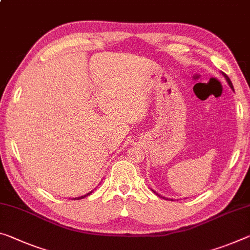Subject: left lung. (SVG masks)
I'll return each mask as SVG.
<instances>
[{"mask_svg":"<svg viewBox=\"0 0 250 250\" xmlns=\"http://www.w3.org/2000/svg\"><path fill=\"white\" fill-rule=\"evenodd\" d=\"M221 73H223V75H224V77H225V79H226V81H227V83H228V84H229V86H230V89L233 91V85H232V83H231V81H230V79H229L228 77H227V74H225L224 72H221ZM152 191L154 192V193H156V195L157 196H159L160 198H164V199H167V200H172V199H170V198H166V197H162L161 195H159V193H157L156 191H154V190H152Z\"/></svg>","mask_w":250,"mask_h":250,"instance_id":"1","label":"left lung"}]
</instances>
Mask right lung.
<instances>
[{"mask_svg": "<svg viewBox=\"0 0 250 250\" xmlns=\"http://www.w3.org/2000/svg\"><path fill=\"white\" fill-rule=\"evenodd\" d=\"M93 192V190H91L90 192H88V193H85L84 196H80V197H75V198H73V200H79V199H83V198H85V197H88V196H90L91 193Z\"/></svg>", "mask_w": 250, "mask_h": 250, "instance_id": "add662e5", "label": "right lung"}]
</instances>
